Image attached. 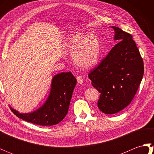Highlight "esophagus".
I'll return each instance as SVG.
<instances>
[{
    "label": "esophagus",
    "mask_w": 154,
    "mask_h": 154,
    "mask_svg": "<svg viewBox=\"0 0 154 154\" xmlns=\"http://www.w3.org/2000/svg\"><path fill=\"white\" fill-rule=\"evenodd\" d=\"M77 81L78 83L82 84L83 83V78L81 76H80V75H78L77 77Z\"/></svg>",
    "instance_id": "1"
}]
</instances>
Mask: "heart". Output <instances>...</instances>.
<instances>
[{"instance_id": "1", "label": "heart", "mask_w": 154, "mask_h": 154, "mask_svg": "<svg viewBox=\"0 0 154 154\" xmlns=\"http://www.w3.org/2000/svg\"><path fill=\"white\" fill-rule=\"evenodd\" d=\"M65 46L78 67L88 69L97 63L100 54V44L94 35H85L80 32L73 34L67 39Z\"/></svg>"}]
</instances>
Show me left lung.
<instances>
[{
    "mask_svg": "<svg viewBox=\"0 0 154 154\" xmlns=\"http://www.w3.org/2000/svg\"><path fill=\"white\" fill-rule=\"evenodd\" d=\"M112 28L115 31L114 40L119 42L89 73L92 85L100 93L98 107L107 114L119 112L131 103L144 71L132 35L119 27Z\"/></svg>",
    "mask_w": 154,
    "mask_h": 154,
    "instance_id": "8db88e82",
    "label": "left lung"
}]
</instances>
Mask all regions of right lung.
<instances>
[{"label": "right lung", "mask_w": 154, "mask_h": 154, "mask_svg": "<svg viewBox=\"0 0 154 154\" xmlns=\"http://www.w3.org/2000/svg\"><path fill=\"white\" fill-rule=\"evenodd\" d=\"M77 80L70 71L57 74L53 77L48 99L43 106L33 112L21 114L11 108L16 116L40 126H53L67 115Z\"/></svg>", "instance_id": "add662e5"}]
</instances>
